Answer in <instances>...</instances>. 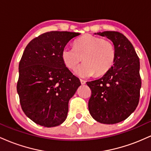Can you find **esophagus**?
Here are the masks:
<instances>
[{"label":"esophagus","mask_w":151,"mask_h":151,"mask_svg":"<svg viewBox=\"0 0 151 151\" xmlns=\"http://www.w3.org/2000/svg\"><path fill=\"white\" fill-rule=\"evenodd\" d=\"M80 81H81V84H86V81L84 80V79H80Z\"/></svg>","instance_id":"1"}]
</instances>
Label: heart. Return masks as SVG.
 I'll list each match as a JSON object with an SVG mask.
<instances>
[{"instance_id": "heart-1", "label": "heart", "mask_w": 151, "mask_h": 151, "mask_svg": "<svg viewBox=\"0 0 151 151\" xmlns=\"http://www.w3.org/2000/svg\"><path fill=\"white\" fill-rule=\"evenodd\" d=\"M64 64L73 70L83 59L84 62L77 67L75 74L79 77L88 78L96 74L101 76L114 65L116 51L109 41L91 35H85L74 42V47L66 45L62 50Z\"/></svg>"}]
</instances>
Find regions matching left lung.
Here are the masks:
<instances>
[{"mask_svg":"<svg viewBox=\"0 0 151 151\" xmlns=\"http://www.w3.org/2000/svg\"><path fill=\"white\" fill-rule=\"evenodd\" d=\"M94 35L113 42L116 58L103 77L86 82L92 91L88 104L89 113L101 124H117L127 119L138 104L141 87L139 58L133 45L120 32L104 31Z\"/></svg>","mask_w":151,"mask_h":151,"instance_id":"8db88e82","label":"left lung"}]
</instances>
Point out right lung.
<instances>
[{
  "label": "right lung",
  "instance_id": "right-lung-1",
  "mask_svg": "<svg viewBox=\"0 0 151 151\" xmlns=\"http://www.w3.org/2000/svg\"><path fill=\"white\" fill-rule=\"evenodd\" d=\"M78 32L51 31L34 38L26 46L19 64L17 91L22 111L45 127L62 124L69 101L81 85L66 67L62 50Z\"/></svg>",
  "mask_w": 151,
  "mask_h": 151
}]
</instances>
